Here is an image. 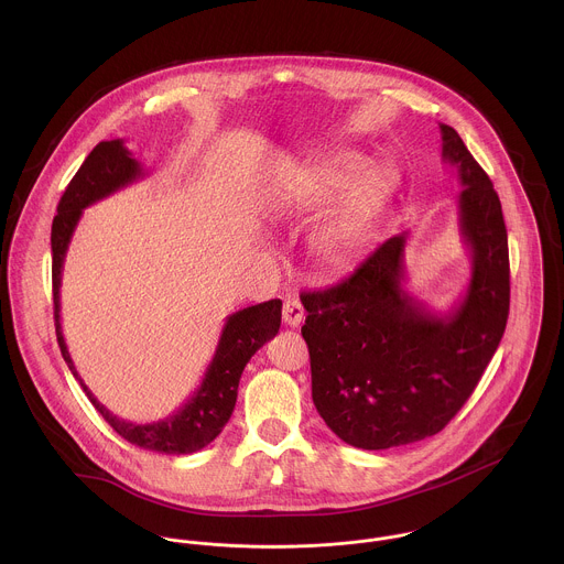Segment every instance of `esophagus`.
<instances>
[{
    "label": "esophagus",
    "instance_id": "obj_1",
    "mask_svg": "<svg viewBox=\"0 0 564 564\" xmlns=\"http://www.w3.org/2000/svg\"><path fill=\"white\" fill-rule=\"evenodd\" d=\"M304 317H306V313H304L302 302L295 300V297H289L284 302V306H282V319H284V323L291 325V327H297V325H302Z\"/></svg>",
    "mask_w": 564,
    "mask_h": 564
}]
</instances>
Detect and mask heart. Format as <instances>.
<instances>
[{
	"instance_id": "1",
	"label": "heart",
	"mask_w": 564,
	"mask_h": 564,
	"mask_svg": "<svg viewBox=\"0 0 564 564\" xmlns=\"http://www.w3.org/2000/svg\"><path fill=\"white\" fill-rule=\"evenodd\" d=\"M400 182V169L389 159L360 162L356 154H336L286 166L269 186L267 199L278 210H302L332 198L311 249L323 264L343 267L369 241Z\"/></svg>"
}]
</instances>
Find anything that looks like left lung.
I'll use <instances>...</instances> for the list:
<instances>
[{
    "instance_id": "left-lung-1",
    "label": "left lung",
    "mask_w": 564,
    "mask_h": 564,
    "mask_svg": "<svg viewBox=\"0 0 564 564\" xmlns=\"http://www.w3.org/2000/svg\"><path fill=\"white\" fill-rule=\"evenodd\" d=\"M441 128L456 166L458 228L471 278L449 313L405 291L410 232L382 242L345 282L302 293L313 402L347 445L389 449L441 432L478 387L510 308L508 235L499 197L458 132Z\"/></svg>"
}]
</instances>
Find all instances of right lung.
<instances>
[{
  "instance_id": "1",
  "label": "right lung",
  "mask_w": 564,
  "mask_h": 564,
  "mask_svg": "<svg viewBox=\"0 0 564 564\" xmlns=\"http://www.w3.org/2000/svg\"><path fill=\"white\" fill-rule=\"evenodd\" d=\"M145 175L148 171L132 156V152L123 145L121 139L101 141L86 156V161L82 162L78 173L74 175L65 195L61 197L58 215L52 224V286L56 336L61 354L74 378L80 382L86 398L121 438L137 447L159 454H193L213 443L230 421L239 395L242 369L249 362V358L278 334L282 322V302L269 300L256 306H247L239 313L226 317L215 356L199 387L182 408H177L166 419L141 425L119 419L104 403L97 402V398L84 384L63 336L61 282L65 256L84 208L143 180Z\"/></svg>"
}]
</instances>
